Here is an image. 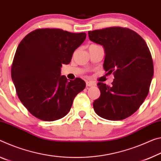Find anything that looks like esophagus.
Masks as SVG:
<instances>
[{"instance_id": "1", "label": "esophagus", "mask_w": 161, "mask_h": 161, "mask_svg": "<svg viewBox=\"0 0 161 161\" xmlns=\"http://www.w3.org/2000/svg\"><path fill=\"white\" fill-rule=\"evenodd\" d=\"M86 86H93L96 85V83L92 81H86Z\"/></svg>"}]
</instances>
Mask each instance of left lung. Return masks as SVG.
Returning <instances> with one entry per match:
<instances>
[{
  "mask_svg": "<svg viewBox=\"0 0 161 161\" xmlns=\"http://www.w3.org/2000/svg\"><path fill=\"white\" fill-rule=\"evenodd\" d=\"M88 35L103 47V67L114 76L111 86L97 83L101 94L93 103L94 111L109 120L125 119L136 113L148 94L153 77L149 48L139 34L127 28H107Z\"/></svg>",
  "mask_w": 161,
  "mask_h": 161,
  "instance_id": "1",
  "label": "left lung"
}]
</instances>
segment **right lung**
<instances>
[{
    "instance_id": "obj_1",
    "label": "right lung",
    "mask_w": 161,
    "mask_h": 161,
    "mask_svg": "<svg viewBox=\"0 0 161 161\" xmlns=\"http://www.w3.org/2000/svg\"><path fill=\"white\" fill-rule=\"evenodd\" d=\"M86 39L58 29H37L18 46L11 67V78L18 97L33 115L54 121L67 115L76 94L85 88L80 78L68 81L61 75L73 53Z\"/></svg>"
}]
</instances>
